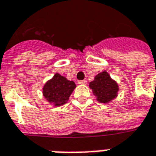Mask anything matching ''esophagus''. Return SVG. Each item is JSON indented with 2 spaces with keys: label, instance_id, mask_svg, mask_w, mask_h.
<instances>
[{
  "label": "esophagus",
  "instance_id": "1",
  "mask_svg": "<svg viewBox=\"0 0 156 156\" xmlns=\"http://www.w3.org/2000/svg\"><path fill=\"white\" fill-rule=\"evenodd\" d=\"M78 83V84H87V80H79Z\"/></svg>",
  "mask_w": 156,
  "mask_h": 156
}]
</instances>
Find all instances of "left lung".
Listing matches in <instances>:
<instances>
[{
	"instance_id": "8db88e82",
	"label": "left lung",
	"mask_w": 156,
	"mask_h": 156,
	"mask_svg": "<svg viewBox=\"0 0 156 156\" xmlns=\"http://www.w3.org/2000/svg\"><path fill=\"white\" fill-rule=\"evenodd\" d=\"M89 87L93 94L97 97V100L100 103H108L116 98L119 87L106 71L98 73L94 81L90 82Z\"/></svg>"
}]
</instances>
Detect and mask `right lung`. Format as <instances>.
<instances>
[{"mask_svg": "<svg viewBox=\"0 0 156 156\" xmlns=\"http://www.w3.org/2000/svg\"><path fill=\"white\" fill-rule=\"evenodd\" d=\"M76 87L73 81H69L62 75L56 73L43 87V95L46 99L55 106L64 105Z\"/></svg>", "mask_w": 156, "mask_h": 156, "instance_id": "obj_1", "label": "right lung"}]
</instances>
